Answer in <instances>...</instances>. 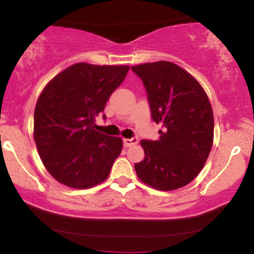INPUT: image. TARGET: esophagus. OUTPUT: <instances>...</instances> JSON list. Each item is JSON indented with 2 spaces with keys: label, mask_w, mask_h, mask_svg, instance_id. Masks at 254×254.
Listing matches in <instances>:
<instances>
[{
  "label": "esophagus",
  "mask_w": 254,
  "mask_h": 254,
  "mask_svg": "<svg viewBox=\"0 0 254 254\" xmlns=\"http://www.w3.org/2000/svg\"><path fill=\"white\" fill-rule=\"evenodd\" d=\"M137 142H138V138H137V137H132V138H125V139H123V144H124L125 148L132 147V145L137 144Z\"/></svg>",
  "instance_id": "esophagus-1"
}]
</instances>
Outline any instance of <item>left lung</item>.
<instances>
[{
    "mask_svg": "<svg viewBox=\"0 0 254 254\" xmlns=\"http://www.w3.org/2000/svg\"><path fill=\"white\" fill-rule=\"evenodd\" d=\"M131 70L143 82L151 119L161 125L157 141H141L144 160L135 164L137 176L156 190L183 188L202 171L210 154V101L196 78L174 63L139 64Z\"/></svg>",
    "mask_w": 254,
    "mask_h": 254,
    "instance_id": "obj_1",
    "label": "left lung"
}]
</instances>
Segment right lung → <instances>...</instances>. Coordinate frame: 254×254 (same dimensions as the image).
<instances>
[{"label": "right lung", "mask_w": 254, "mask_h": 254, "mask_svg": "<svg viewBox=\"0 0 254 254\" xmlns=\"http://www.w3.org/2000/svg\"><path fill=\"white\" fill-rule=\"evenodd\" d=\"M129 69L77 63L44 88L34 110V141L44 166L57 182L88 189L109 177L123 142L95 130V117Z\"/></svg>", "instance_id": "add662e5"}]
</instances>
